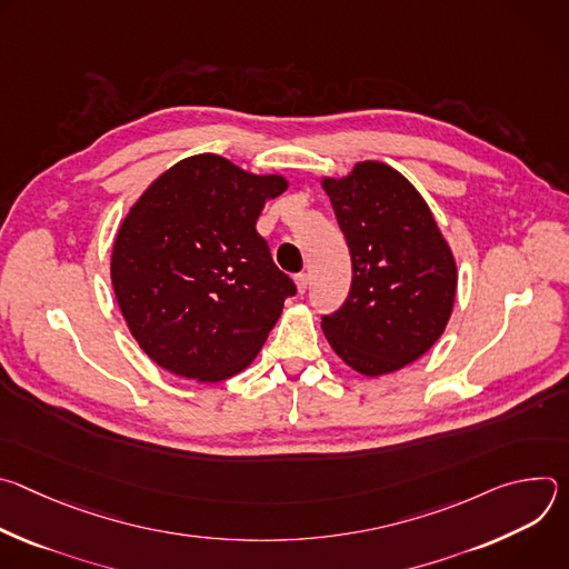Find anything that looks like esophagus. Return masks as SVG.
<instances>
[{"instance_id":"obj_1","label":"esophagus","mask_w":569,"mask_h":569,"mask_svg":"<svg viewBox=\"0 0 569 569\" xmlns=\"http://www.w3.org/2000/svg\"><path fill=\"white\" fill-rule=\"evenodd\" d=\"M295 283H297V290L303 295V292L308 290V274H306V272L297 274V277H295Z\"/></svg>"}]
</instances>
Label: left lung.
Masks as SVG:
<instances>
[{
  "instance_id": "left-lung-1",
  "label": "left lung",
  "mask_w": 569,
  "mask_h": 569,
  "mask_svg": "<svg viewBox=\"0 0 569 569\" xmlns=\"http://www.w3.org/2000/svg\"><path fill=\"white\" fill-rule=\"evenodd\" d=\"M351 252V290L321 329L333 351L365 376L421 358L443 333L457 266L426 200L380 161L345 180H323Z\"/></svg>"
}]
</instances>
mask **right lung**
<instances>
[{
	"label": "right lung",
	"instance_id": "right-lung-1",
	"mask_svg": "<svg viewBox=\"0 0 569 569\" xmlns=\"http://www.w3.org/2000/svg\"><path fill=\"white\" fill-rule=\"evenodd\" d=\"M204 152L159 176L126 216L112 286L130 333L167 371L200 382L246 369L297 286L270 254L257 220L286 191Z\"/></svg>",
	"mask_w": 569,
	"mask_h": 569
}]
</instances>
